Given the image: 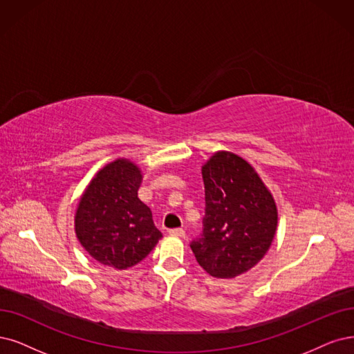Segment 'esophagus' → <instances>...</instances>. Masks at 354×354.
<instances>
[{"mask_svg": "<svg viewBox=\"0 0 354 354\" xmlns=\"http://www.w3.org/2000/svg\"><path fill=\"white\" fill-rule=\"evenodd\" d=\"M169 234H172V236H179V238H184L185 236V230L184 229H170Z\"/></svg>", "mask_w": 354, "mask_h": 354, "instance_id": "1", "label": "esophagus"}]
</instances>
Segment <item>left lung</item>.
Masks as SVG:
<instances>
[{
	"mask_svg": "<svg viewBox=\"0 0 354 354\" xmlns=\"http://www.w3.org/2000/svg\"><path fill=\"white\" fill-rule=\"evenodd\" d=\"M205 216L201 236L191 242L210 276L234 279L255 267L277 230V207L255 169L238 154L217 151L201 169Z\"/></svg>",
	"mask_w": 354,
	"mask_h": 354,
	"instance_id": "obj_1",
	"label": "left lung"
}]
</instances>
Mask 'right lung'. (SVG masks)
<instances>
[{
    "mask_svg": "<svg viewBox=\"0 0 354 354\" xmlns=\"http://www.w3.org/2000/svg\"><path fill=\"white\" fill-rule=\"evenodd\" d=\"M141 180L137 165L118 159L99 170L78 203L75 234L88 255L103 266L133 267L162 238L151 210L138 198Z\"/></svg>",
    "mask_w": 354,
    "mask_h": 354,
    "instance_id": "1",
    "label": "right lung"
}]
</instances>
